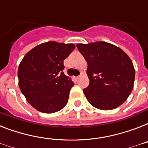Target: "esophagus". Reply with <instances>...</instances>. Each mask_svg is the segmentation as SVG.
Segmentation results:
<instances>
[{
  "mask_svg": "<svg viewBox=\"0 0 148 148\" xmlns=\"http://www.w3.org/2000/svg\"><path fill=\"white\" fill-rule=\"evenodd\" d=\"M81 77V75H80V76L75 77V79H76V80H78V79H79V77Z\"/></svg>",
  "mask_w": 148,
  "mask_h": 148,
  "instance_id": "34e87169",
  "label": "esophagus"
}]
</instances>
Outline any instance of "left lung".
I'll return each mask as SVG.
<instances>
[{"label": "left lung", "instance_id": "8db88e82", "mask_svg": "<svg viewBox=\"0 0 148 148\" xmlns=\"http://www.w3.org/2000/svg\"><path fill=\"white\" fill-rule=\"evenodd\" d=\"M77 47L88 62L90 81L84 93L88 102L100 110H113L131 95L135 70L128 55L110 43L97 41L77 44Z\"/></svg>", "mask_w": 148, "mask_h": 148}]
</instances>
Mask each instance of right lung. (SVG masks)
<instances>
[{
    "instance_id": "obj_1",
    "label": "right lung",
    "mask_w": 148,
    "mask_h": 148,
    "mask_svg": "<svg viewBox=\"0 0 148 148\" xmlns=\"http://www.w3.org/2000/svg\"><path fill=\"white\" fill-rule=\"evenodd\" d=\"M74 44L48 41L27 52L18 67V85L26 100L38 111L57 112L67 104L74 83L62 71L64 60Z\"/></svg>"
}]
</instances>
